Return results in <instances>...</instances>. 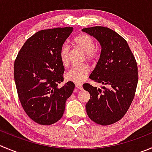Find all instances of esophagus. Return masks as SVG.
I'll use <instances>...</instances> for the list:
<instances>
[{"label": "esophagus", "mask_w": 152, "mask_h": 152, "mask_svg": "<svg viewBox=\"0 0 152 152\" xmlns=\"http://www.w3.org/2000/svg\"><path fill=\"white\" fill-rule=\"evenodd\" d=\"M76 88L79 90H82V85L80 83L76 84Z\"/></svg>", "instance_id": "34e87169"}]
</instances>
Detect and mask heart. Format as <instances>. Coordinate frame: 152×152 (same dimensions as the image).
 Masks as SVG:
<instances>
[{"mask_svg":"<svg viewBox=\"0 0 152 152\" xmlns=\"http://www.w3.org/2000/svg\"><path fill=\"white\" fill-rule=\"evenodd\" d=\"M74 42L78 48L86 53V57L88 59H93L95 58L96 56L94 50L95 43L91 37L82 34L75 38ZM59 57L63 65H68L70 62V47L67 43L64 44L61 46L59 52ZM89 71L90 68L87 64L73 65L66 73L65 78L68 81L79 83L83 82L86 79Z\"/></svg>","mask_w":152,"mask_h":152,"instance_id":"obj_1","label":"heart"}]
</instances>
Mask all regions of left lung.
<instances>
[{"instance_id": "obj_1", "label": "left lung", "mask_w": 152, "mask_h": 152, "mask_svg": "<svg viewBox=\"0 0 152 152\" xmlns=\"http://www.w3.org/2000/svg\"><path fill=\"white\" fill-rule=\"evenodd\" d=\"M101 46L99 59L89 78L101 83L103 91L90 84L83 88L91 98L86 111L91 120L102 126L113 124L126 114L134 97L138 82L137 64L127 42L115 31L104 26L82 29Z\"/></svg>"}]
</instances>
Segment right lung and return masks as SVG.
Here are the masks:
<instances>
[{
    "label": "right lung",
    "mask_w": 152,
    "mask_h": 152,
    "mask_svg": "<svg viewBox=\"0 0 152 152\" xmlns=\"http://www.w3.org/2000/svg\"><path fill=\"white\" fill-rule=\"evenodd\" d=\"M73 27L43 29L29 38L14 64V79L19 100L29 117L40 125L61 118L65 102L75 85L63 82L64 67L59 52Z\"/></svg>",
    "instance_id": "obj_1"
}]
</instances>
